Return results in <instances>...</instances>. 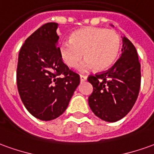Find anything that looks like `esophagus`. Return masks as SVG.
I'll list each match as a JSON object with an SVG mask.
<instances>
[{
	"label": "esophagus",
	"mask_w": 154,
	"mask_h": 154,
	"mask_svg": "<svg viewBox=\"0 0 154 154\" xmlns=\"http://www.w3.org/2000/svg\"><path fill=\"white\" fill-rule=\"evenodd\" d=\"M88 77L87 76H84V75H80V80L81 82H84V81L87 80Z\"/></svg>",
	"instance_id": "1"
}]
</instances>
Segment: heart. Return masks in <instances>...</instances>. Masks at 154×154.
Here are the masks:
<instances>
[{
    "mask_svg": "<svg viewBox=\"0 0 154 154\" xmlns=\"http://www.w3.org/2000/svg\"><path fill=\"white\" fill-rule=\"evenodd\" d=\"M120 37L113 30L84 27L72 32L69 41L62 43L59 51L62 61L70 67H76L82 59L81 71L93 68L97 72L109 68L116 61L120 50Z\"/></svg>",
    "mask_w": 154,
    "mask_h": 154,
    "instance_id": "heart-1",
    "label": "heart"
}]
</instances>
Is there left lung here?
Listing matches in <instances>:
<instances>
[{
    "instance_id": "left-lung-1",
    "label": "left lung",
    "mask_w": 154,
    "mask_h": 154,
    "mask_svg": "<svg viewBox=\"0 0 154 154\" xmlns=\"http://www.w3.org/2000/svg\"><path fill=\"white\" fill-rule=\"evenodd\" d=\"M93 91L88 97L93 113L106 122H117L128 114L139 93L141 66L137 52L127 37H122L121 57L107 71L90 75Z\"/></svg>"
}]
</instances>
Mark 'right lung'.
<instances>
[{
    "label": "right lung",
    "instance_id": "right-lung-1",
    "mask_svg": "<svg viewBox=\"0 0 154 154\" xmlns=\"http://www.w3.org/2000/svg\"><path fill=\"white\" fill-rule=\"evenodd\" d=\"M57 23L48 22L34 32L21 47L17 88L29 112L42 121L62 115L80 83V77L63 62L57 43Z\"/></svg>",
    "mask_w": 154,
    "mask_h": 154
}]
</instances>
